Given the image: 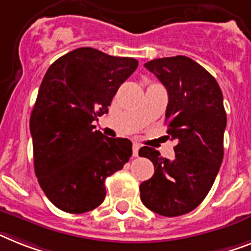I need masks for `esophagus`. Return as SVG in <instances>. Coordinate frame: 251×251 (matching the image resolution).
<instances>
[{
	"label": "esophagus",
	"instance_id": "esophagus-1",
	"mask_svg": "<svg viewBox=\"0 0 251 251\" xmlns=\"http://www.w3.org/2000/svg\"><path fill=\"white\" fill-rule=\"evenodd\" d=\"M138 150H140V145L134 142V144H133V156H137Z\"/></svg>",
	"mask_w": 251,
	"mask_h": 251
}]
</instances>
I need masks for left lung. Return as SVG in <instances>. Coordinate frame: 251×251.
Segmentation results:
<instances>
[{"label": "left lung", "mask_w": 251, "mask_h": 251, "mask_svg": "<svg viewBox=\"0 0 251 251\" xmlns=\"http://www.w3.org/2000/svg\"><path fill=\"white\" fill-rule=\"evenodd\" d=\"M145 68L167 88V132L177 145L173 160L155 149H140V156L150 159L155 169L140 185L141 201L156 214L178 217L200 205L222 164L223 95L214 76L186 56L151 60Z\"/></svg>", "instance_id": "obj_1"}]
</instances>
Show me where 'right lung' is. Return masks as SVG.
I'll return each mask as SVG.
<instances>
[{
    "mask_svg": "<svg viewBox=\"0 0 251 251\" xmlns=\"http://www.w3.org/2000/svg\"><path fill=\"white\" fill-rule=\"evenodd\" d=\"M132 57L80 47L43 76L30 115L34 172L56 208L80 214L106 196L105 179L132 155L127 138L103 136L92 122L107 114L118 88L137 69Z\"/></svg>",
    "mask_w": 251,
    "mask_h": 251,
    "instance_id": "obj_1",
    "label": "right lung"
}]
</instances>
